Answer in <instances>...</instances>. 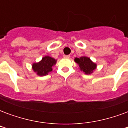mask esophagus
Masks as SVG:
<instances>
[{"label": "esophagus", "instance_id": "obj_1", "mask_svg": "<svg viewBox=\"0 0 128 128\" xmlns=\"http://www.w3.org/2000/svg\"><path fill=\"white\" fill-rule=\"evenodd\" d=\"M64 58H70V56H64Z\"/></svg>", "mask_w": 128, "mask_h": 128}]
</instances>
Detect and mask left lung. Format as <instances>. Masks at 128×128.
Wrapping results in <instances>:
<instances>
[{
    "mask_svg": "<svg viewBox=\"0 0 128 128\" xmlns=\"http://www.w3.org/2000/svg\"><path fill=\"white\" fill-rule=\"evenodd\" d=\"M75 62L79 65L80 70L83 71L86 75H90L96 68V63L92 61L90 58L86 56H82L80 58H75Z\"/></svg>",
    "mask_w": 128,
    "mask_h": 128,
    "instance_id": "8db88e82",
    "label": "left lung"
}]
</instances>
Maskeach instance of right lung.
Segmentation results:
<instances>
[{
	"label": "right lung",
	"mask_w": 128,
	"mask_h": 128,
	"mask_svg": "<svg viewBox=\"0 0 128 128\" xmlns=\"http://www.w3.org/2000/svg\"><path fill=\"white\" fill-rule=\"evenodd\" d=\"M57 60L46 56L43 57L38 62H34L32 65L34 72L38 76H44L53 70V66H55Z\"/></svg>",
	"instance_id": "right-lung-1"
}]
</instances>
